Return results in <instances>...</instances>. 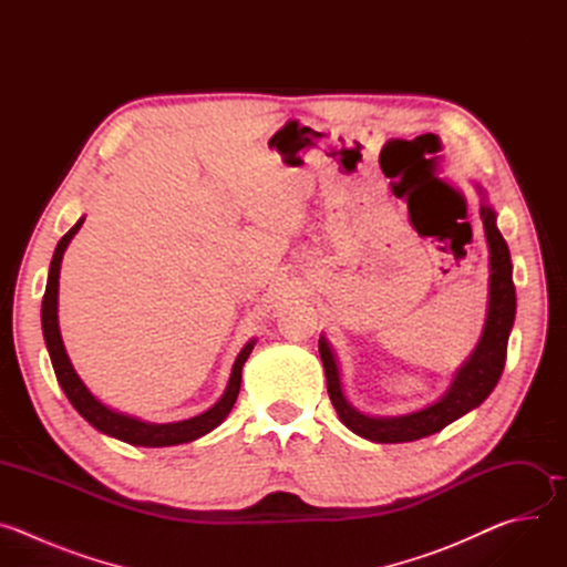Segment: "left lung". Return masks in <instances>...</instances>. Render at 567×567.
<instances>
[{
	"instance_id": "left-lung-1",
	"label": "left lung",
	"mask_w": 567,
	"mask_h": 567,
	"mask_svg": "<svg viewBox=\"0 0 567 567\" xmlns=\"http://www.w3.org/2000/svg\"><path fill=\"white\" fill-rule=\"evenodd\" d=\"M480 195V217L484 226V237L489 247V293H487V316L475 350L455 370L449 390L429 406L406 413V415H368L354 409L343 392L341 368L334 348L320 334L318 352L328 377V392L339 413V420L359 437L377 444H399L429 437L462 415L477 409L487 399L505 368L507 341L516 318V289L512 280V258L505 237L496 226V210L492 208L487 193L475 184Z\"/></svg>"
}]
</instances>
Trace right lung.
I'll list each match as a JSON object with an SVG mask.
<instances>
[{"label": "right lung", "mask_w": 567, "mask_h": 567, "mask_svg": "<svg viewBox=\"0 0 567 567\" xmlns=\"http://www.w3.org/2000/svg\"><path fill=\"white\" fill-rule=\"evenodd\" d=\"M85 217H80L71 230L66 235H62V239L58 241V247L53 251L51 258V267H49V278H47V289H44V298H42V334H44V343L53 363V372L58 377L60 388L64 390L66 399L71 401V406L83 415L96 431L116 437L121 442H127L132 446H150V449H158V446H177V444H186L193 442L206 433H210L213 429H217L230 413L233 403L237 399L239 385H241V365L247 363L254 346L258 339H251L241 352L237 354L226 390L224 394L217 399L215 406H210L208 411L190 417V420H182V422H168V424H154V422H145L138 420L134 415H125L121 411L110 409L107 403H103L87 385L85 381L78 377L64 343H62V334H60V322H58V287H60V265H62V256L69 247V241L73 239V235L83 226Z\"/></svg>", "instance_id": "right-lung-1"}]
</instances>
